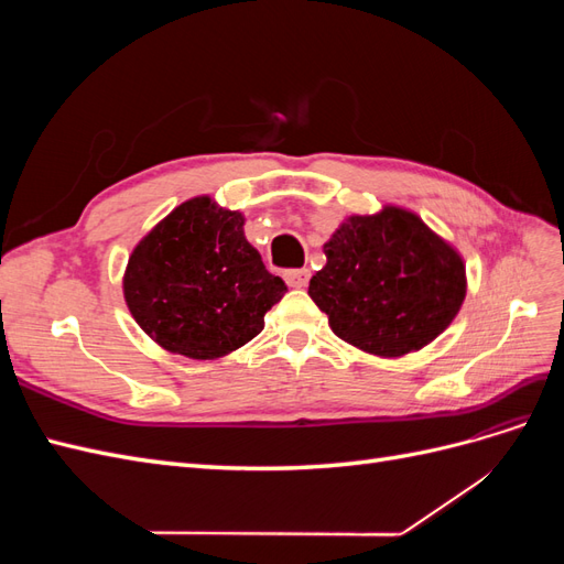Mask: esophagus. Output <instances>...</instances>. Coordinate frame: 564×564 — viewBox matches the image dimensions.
Listing matches in <instances>:
<instances>
[{"label":"esophagus","instance_id":"obj_1","mask_svg":"<svg viewBox=\"0 0 564 564\" xmlns=\"http://www.w3.org/2000/svg\"><path fill=\"white\" fill-rule=\"evenodd\" d=\"M308 280H311V270H308V268L284 270V282H286L289 286H296V289H301V286L308 284Z\"/></svg>","mask_w":564,"mask_h":564}]
</instances>
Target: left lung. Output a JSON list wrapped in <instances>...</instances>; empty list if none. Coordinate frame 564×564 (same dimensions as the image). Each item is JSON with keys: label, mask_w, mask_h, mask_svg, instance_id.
<instances>
[{"label": "left lung", "mask_w": 564, "mask_h": 564, "mask_svg": "<svg viewBox=\"0 0 564 564\" xmlns=\"http://www.w3.org/2000/svg\"><path fill=\"white\" fill-rule=\"evenodd\" d=\"M322 249L327 263L308 294L332 332L362 352H416L464 305V256L412 209L386 204L377 214H352Z\"/></svg>", "instance_id": "left-lung-1"}]
</instances>
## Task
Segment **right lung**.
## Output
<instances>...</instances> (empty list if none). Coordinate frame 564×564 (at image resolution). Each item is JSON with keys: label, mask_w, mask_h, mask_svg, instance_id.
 I'll list each match as a JSON object with an SVG mask.
<instances>
[{"label": "right lung", "mask_w": 564, "mask_h": 564, "mask_svg": "<svg viewBox=\"0 0 564 564\" xmlns=\"http://www.w3.org/2000/svg\"><path fill=\"white\" fill-rule=\"evenodd\" d=\"M122 292L135 324L174 355L216 360L265 327L286 284L245 237V214L185 199L129 253Z\"/></svg>", "instance_id": "obj_1"}]
</instances>
